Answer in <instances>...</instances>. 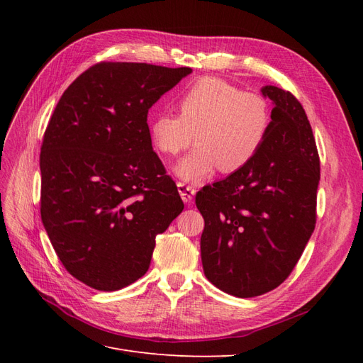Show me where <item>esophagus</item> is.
Segmentation results:
<instances>
[{"instance_id": "1", "label": "esophagus", "mask_w": 363, "mask_h": 363, "mask_svg": "<svg viewBox=\"0 0 363 363\" xmlns=\"http://www.w3.org/2000/svg\"><path fill=\"white\" fill-rule=\"evenodd\" d=\"M177 188H179V194L182 196V200L184 203L189 204L192 201V199H194V195H195V188H194V186L179 182L177 183Z\"/></svg>"}]
</instances>
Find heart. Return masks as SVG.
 <instances>
[{"instance_id": "b5f03b06", "label": "heart", "mask_w": 363, "mask_h": 363, "mask_svg": "<svg viewBox=\"0 0 363 363\" xmlns=\"http://www.w3.org/2000/svg\"><path fill=\"white\" fill-rule=\"evenodd\" d=\"M179 113L160 112L150 121V139L160 152L175 156L195 140L175 174L199 182L216 168L221 172L242 169L265 144L272 124L271 104L256 92L216 77L196 80L179 98Z\"/></svg>"}]
</instances>
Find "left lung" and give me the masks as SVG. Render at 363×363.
<instances>
[{
	"instance_id": "obj_1",
	"label": "left lung",
	"mask_w": 363,
	"mask_h": 363,
	"mask_svg": "<svg viewBox=\"0 0 363 363\" xmlns=\"http://www.w3.org/2000/svg\"><path fill=\"white\" fill-rule=\"evenodd\" d=\"M262 95L274 103L265 144L242 169L195 196L206 277L239 298L286 280L316 224L320 157L309 119L291 92L263 86Z\"/></svg>"
}]
</instances>
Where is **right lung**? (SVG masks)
<instances>
[{"instance_id":"obj_1","label":"right lung","mask_w":363,"mask_h":363,"mask_svg":"<svg viewBox=\"0 0 363 363\" xmlns=\"http://www.w3.org/2000/svg\"><path fill=\"white\" fill-rule=\"evenodd\" d=\"M191 68L101 62L63 92L40 148V216L63 267L96 291L150 268L156 236L183 211L152 151L150 107Z\"/></svg>"}]
</instances>
